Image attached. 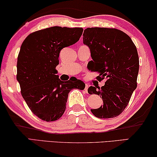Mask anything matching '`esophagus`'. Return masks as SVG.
Segmentation results:
<instances>
[{
	"label": "esophagus",
	"mask_w": 157,
	"mask_h": 157,
	"mask_svg": "<svg viewBox=\"0 0 157 157\" xmlns=\"http://www.w3.org/2000/svg\"><path fill=\"white\" fill-rule=\"evenodd\" d=\"M88 87H89V85H88V84H85V92H87Z\"/></svg>",
	"instance_id": "34e87169"
}]
</instances>
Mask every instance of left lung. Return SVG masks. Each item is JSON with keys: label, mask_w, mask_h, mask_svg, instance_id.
<instances>
[{"label": "left lung", "mask_w": 157, "mask_h": 157, "mask_svg": "<svg viewBox=\"0 0 157 157\" xmlns=\"http://www.w3.org/2000/svg\"><path fill=\"white\" fill-rule=\"evenodd\" d=\"M83 43L90 49L91 71L98 72V81L105 85L88 88V93L101 97L103 105L91 109L100 119L113 118L122 113L136 88L139 66L137 50L129 35L109 28H88L83 33Z\"/></svg>", "instance_id": "8db88e82"}]
</instances>
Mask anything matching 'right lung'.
Returning a JSON list of instances; mask_svg holds the SVG:
<instances>
[{
    "mask_svg": "<svg viewBox=\"0 0 157 157\" xmlns=\"http://www.w3.org/2000/svg\"><path fill=\"white\" fill-rule=\"evenodd\" d=\"M82 32V28L54 26L32 33L22 43L17 80L28 107L42 120L53 122L60 118L70 90L85 87L80 79L61 81L56 75L61 50L77 43Z\"/></svg>",
    "mask_w": 157,
    "mask_h": 157,
    "instance_id": "obj_1",
    "label": "right lung"
}]
</instances>
